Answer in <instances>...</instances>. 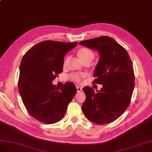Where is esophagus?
I'll use <instances>...</instances> for the list:
<instances>
[{
    "label": "esophagus",
    "mask_w": 152,
    "mask_h": 152,
    "mask_svg": "<svg viewBox=\"0 0 152 152\" xmlns=\"http://www.w3.org/2000/svg\"><path fill=\"white\" fill-rule=\"evenodd\" d=\"M76 89H77V92H81V91H82V88L80 87V86H76Z\"/></svg>",
    "instance_id": "34e87169"
}]
</instances>
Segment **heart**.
Segmentation results:
<instances>
[{
    "label": "heart",
    "mask_w": 152,
    "mask_h": 152,
    "mask_svg": "<svg viewBox=\"0 0 152 152\" xmlns=\"http://www.w3.org/2000/svg\"><path fill=\"white\" fill-rule=\"evenodd\" d=\"M78 54L79 57L83 60V61H85V60H93L94 57V55L93 53V52L90 50L88 48H81L78 51ZM66 60H65L64 63H66ZM86 76H87V74L85 72H76L72 74L71 75V79L75 81V82H80L82 79L84 78Z\"/></svg>",
    "instance_id": "obj_1"
}]
</instances>
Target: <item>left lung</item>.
<instances>
[{
    "instance_id": "1",
    "label": "left lung",
    "mask_w": 152,
    "mask_h": 152,
    "mask_svg": "<svg viewBox=\"0 0 152 152\" xmlns=\"http://www.w3.org/2000/svg\"><path fill=\"white\" fill-rule=\"evenodd\" d=\"M79 44L98 51L99 59L94 73L97 78L94 83L102 85L97 93L88 86L83 88L86 99L82 111L94 123H111L131 102L135 81L131 60L126 50L110 37L101 36Z\"/></svg>"
}]
</instances>
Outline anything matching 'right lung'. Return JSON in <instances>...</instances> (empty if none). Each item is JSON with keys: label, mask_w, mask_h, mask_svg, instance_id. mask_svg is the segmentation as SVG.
<instances>
[{"label": "right lung", "mask_w": 152, "mask_h": 152, "mask_svg": "<svg viewBox=\"0 0 152 152\" xmlns=\"http://www.w3.org/2000/svg\"><path fill=\"white\" fill-rule=\"evenodd\" d=\"M78 43L41 42L30 48L21 60L18 90L23 104L33 118L46 124L61 120L76 93L68 82L60 90L52 84L63 70L64 57Z\"/></svg>", "instance_id": "right-lung-1"}]
</instances>
